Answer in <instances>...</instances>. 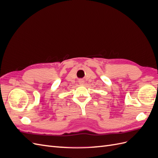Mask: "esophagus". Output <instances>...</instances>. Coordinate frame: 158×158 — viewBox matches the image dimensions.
I'll return each mask as SVG.
<instances>
[{"instance_id":"1","label":"esophagus","mask_w":158,"mask_h":158,"mask_svg":"<svg viewBox=\"0 0 158 158\" xmlns=\"http://www.w3.org/2000/svg\"><path fill=\"white\" fill-rule=\"evenodd\" d=\"M78 82H79V84H80V85H83L84 84V80H79V81H78Z\"/></svg>"}]
</instances>
